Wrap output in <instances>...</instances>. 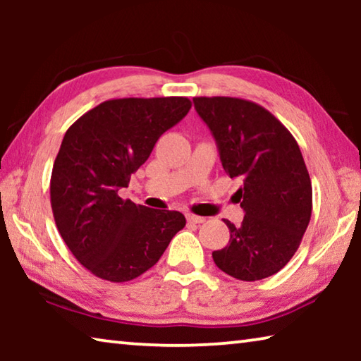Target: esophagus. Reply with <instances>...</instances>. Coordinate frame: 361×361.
Segmentation results:
<instances>
[{
    "mask_svg": "<svg viewBox=\"0 0 361 361\" xmlns=\"http://www.w3.org/2000/svg\"><path fill=\"white\" fill-rule=\"evenodd\" d=\"M186 219H188V223H191V224H200V223L205 221V218L197 216V215H192V213H188Z\"/></svg>",
    "mask_w": 361,
    "mask_h": 361,
    "instance_id": "1",
    "label": "esophagus"
}]
</instances>
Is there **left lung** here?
<instances>
[{
	"label": "left lung",
	"instance_id": "1",
	"mask_svg": "<svg viewBox=\"0 0 361 361\" xmlns=\"http://www.w3.org/2000/svg\"><path fill=\"white\" fill-rule=\"evenodd\" d=\"M224 172L239 178L240 226L226 221L229 243L213 252L228 276L255 282L283 269L301 245L312 215V183L298 142L266 108L235 97H194Z\"/></svg>",
	"mask_w": 361,
	"mask_h": 361
}]
</instances>
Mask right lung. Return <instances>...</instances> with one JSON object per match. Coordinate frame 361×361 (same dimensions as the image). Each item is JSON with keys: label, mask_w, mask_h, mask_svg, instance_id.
I'll return each instance as SVG.
<instances>
[{"label": "right lung", "mask_w": 361, "mask_h": 361, "mask_svg": "<svg viewBox=\"0 0 361 361\" xmlns=\"http://www.w3.org/2000/svg\"><path fill=\"white\" fill-rule=\"evenodd\" d=\"M191 106L186 97L113 99L66 130L51 175L52 213L66 247L99 279L140 277L185 228L180 212L137 205L119 189Z\"/></svg>", "instance_id": "1"}]
</instances>
